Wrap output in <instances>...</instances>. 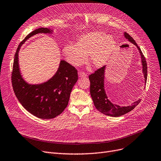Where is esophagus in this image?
I'll list each match as a JSON object with an SVG mask.
<instances>
[{
	"label": "esophagus",
	"instance_id": "obj_1",
	"mask_svg": "<svg viewBox=\"0 0 161 161\" xmlns=\"http://www.w3.org/2000/svg\"><path fill=\"white\" fill-rule=\"evenodd\" d=\"M78 75H79V77H85L87 76V74H86V73L84 72V71H80L79 72H78Z\"/></svg>",
	"mask_w": 161,
	"mask_h": 161
}]
</instances>
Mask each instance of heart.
<instances>
[{
    "instance_id": "1",
    "label": "heart",
    "mask_w": 161,
    "mask_h": 161,
    "mask_svg": "<svg viewBox=\"0 0 161 161\" xmlns=\"http://www.w3.org/2000/svg\"><path fill=\"white\" fill-rule=\"evenodd\" d=\"M115 47V42L109 35L102 32H93L80 36L77 44L65 45L63 52L68 62L74 66H80L87 60L95 68L104 65Z\"/></svg>"
}]
</instances>
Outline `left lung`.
<instances>
[{
  "label": "left lung",
  "instance_id": "8db88e82",
  "mask_svg": "<svg viewBox=\"0 0 161 161\" xmlns=\"http://www.w3.org/2000/svg\"><path fill=\"white\" fill-rule=\"evenodd\" d=\"M125 36L130 42L133 43L137 47L139 52L141 53V60L142 64V71H143L145 83L147 79V64L143 53L141 52L140 47L135 42V40L127 33H124ZM105 66L97 69L94 71V73L89 75V80L90 81V94L95 107L96 109L103 114L111 116V117H119L127 114L129 111L133 110L135 107L140 102L141 99L134 102L131 105L127 107H121L111 103L108 99L104 90V72Z\"/></svg>",
  "mask_w": 161,
  "mask_h": 161
}]
</instances>
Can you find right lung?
I'll return each mask as SVG.
<instances>
[{
  "instance_id": "1",
  "label": "right lung",
  "mask_w": 161,
  "mask_h": 161,
  "mask_svg": "<svg viewBox=\"0 0 161 161\" xmlns=\"http://www.w3.org/2000/svg\"><path fill=\"white\" fill-rule=\"evenodd\" d=\"M50 32L47 28H40L26 36L18 46L11 74L12 85L18 100L31 114L44 119L54 118L66 108L71 92L78 79L75 68L64 60L60 62L56 74L44 84L30 85L22 79L18 60L21 45L34 34Z\"/></svg>"
}]
</instances>
